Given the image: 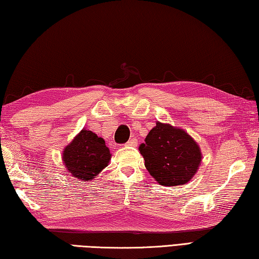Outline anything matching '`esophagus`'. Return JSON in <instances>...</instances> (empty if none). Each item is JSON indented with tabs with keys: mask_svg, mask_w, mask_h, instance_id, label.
<instances>
[{
	"mask_svg": "<svg viewBox=\"0 0 259 259\" xmlns=\"http://www.w3.org/2000/svg\"><path fill=\"white\" fill-rule=\"evenodd\" d=\"M126 145L128 146H136L138 145V141H136V139H131L127 143H126Z\"/></svg>",
	"mask_w": 259,
	"mask_h": 259,
	"instance_id": "1",
	"label": "esophagus"
}]
</instances>
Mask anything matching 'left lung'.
<instances>
[{
    "label": "left lung",
    "instance_id": "obj_1",
    "mask_svg": "<svg viewBox=\"0 0 259 259\" xmlns=\"http://www.w3.org/2000/svg\"><path fill=\"white\" fill-rule=\"evenodd\" d=\"M145 168L162 186L190 182L202 162L198 143L186 131L157 121L140 145Z\"/></svg>",
    "mask_w": 259,
    "mask_h": 259
}]
</instances>
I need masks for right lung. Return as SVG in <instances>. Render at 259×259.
<instances>
[{"label": "right lung", "mask_w": 259, "mask_h": 259, "mask_svg": "<svg viewBox=\"0 0 259 259\" xmlns=\"http://www.w3.org/2000/svg\"><path fill=\"white\" fill-rule=\"evenodd\" d=\"M62 159L72 177L89 182L108 165L111 154L104 139L84 127L65 146Z\"/></svg>", "instance_id": "1"}]
</instances>
